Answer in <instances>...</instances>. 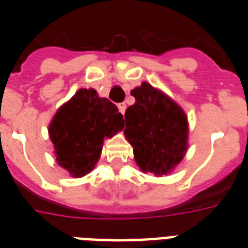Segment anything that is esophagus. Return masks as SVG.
Returning <instances> with one entry per match:
<instances>
[{
    "instance_id": "esophagus-1",
    "label": "esophagus",
    "mask_w": 248,
    "mask_h": 248,
    "mask_svg": "<svg viewBox=\"0 0 248 248\" xmlns=\"http://www.w3.org/2000/svg\"><path fill=\"white\" fill-rule=\"evenodd\" d=\"M118 109H120L121 113L124 114V110H126V104H124V103H120V104H118Z\"/></svg>"
}]
</instances>
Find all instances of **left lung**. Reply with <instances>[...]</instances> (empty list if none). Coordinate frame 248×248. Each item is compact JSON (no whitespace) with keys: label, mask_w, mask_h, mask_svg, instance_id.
I'll use <instances>...</instances> for the list:
<instances>
[{"label":"left lung","mask_w":248,"mask_h":248,"mask_svg":"<svg viewBox=\"0 0 248 248\" xmlns=\"http://www.w3.org/2000/svg\"><path fill=\"white\" fill-rule=\"evenodd\" d=\"M135 103L126 109L124 134L144 173L162 177L174 170L188 149L185 110L162 90L144 81L131 90Z\"/></svg>","instance_id":"1"}]
</instances>
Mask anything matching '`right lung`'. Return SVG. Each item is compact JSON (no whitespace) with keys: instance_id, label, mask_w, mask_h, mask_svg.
<instances>
[{"instance_id":"right-lung-1","label":"right lung","mask_w":248,"mask_h":248,"mask_svg":"<svg viewBox=\"0 0 248 248\" xmlns=\"http://www.w3.org/2000/svg\"><path fill=\"white\" fill-rule=\"evenodd\" d=\"M124 127V116L110 100L93 88L78 89L48 126L56 162L74 178L84 177L96 166L104 140Z\"/></svg>"}]
</instances>
